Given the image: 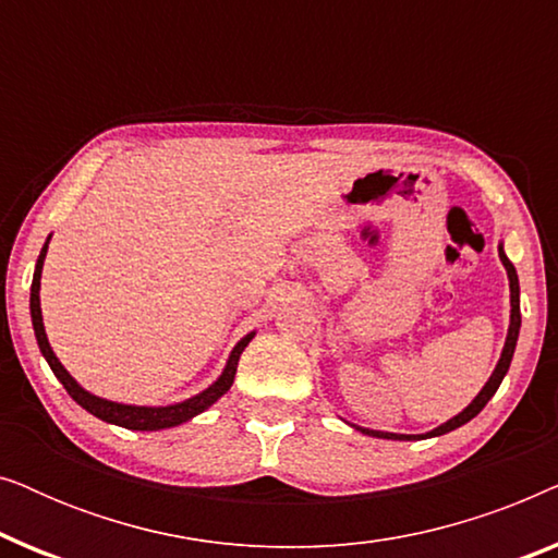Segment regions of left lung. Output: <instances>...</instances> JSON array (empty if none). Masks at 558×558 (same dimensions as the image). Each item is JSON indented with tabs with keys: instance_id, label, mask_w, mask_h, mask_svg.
Instances as JSON below:
<instances>
[{
	"instance_id": "obj_1",
	"label": "left lung",
	"mask_w": 558,
	"mask_h": 558,
	"mask_svg": "<svg viewBox=\"0 0 558 558\" xmlns=\"http://www.w3.org/2000/svg\"><path fill=\"white\" fill-rule=\"evenodd\" d=\"M498 254H500V262L502 266H506L508 271V279H510V327H508V338H506V348H502V355L498 365H495L493 376L487 384L483 386V391H480L475 396V401L470 403L468 409L460 411V414L449 418V422H445L441 426H437V429L426 432V434H391V432H376V429H363V426H355L357 432L368 434V437H378V439H401V441H409V439H426V437H439V434H447L457 429V426L468 424L470 418H475L480 411L485 409V403L493 399L495 391H498V386L502 384V378H506V373L510 368V361H513V353H515V342H518V332H521V287H518V274H515V266L510 264V258L506 256V251H502V246H498Z\"/></svg>"
}]
</instances>
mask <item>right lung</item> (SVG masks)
I'll use <instances>...</instances> for the list:
<instances>
[{"label": "right lung", "mask_w": 558, "mask_h": 558, "mask_svg": "<svg viewBox=\"0 0 558 558\" xmlns=\"http://www.w3.org/2000/svg\"><path fill=\"white\" fill-rule=\"evenodd\" d=\"M48 243L50 239L45 241V246L40 251V256H37V264H35V277H33V287H29V315H33V327H35V338H37V345H40V353L45 355V361L56 373L60 384L68 393H71V399L75 403H81L83 409L88 411V414H94L98 418H104V422L109 424H117V426H124V429H136V432H157V429H170V426H178L182 422H190V418L203 414L205 409L213 407L220 396H223L228 388L233 386V378H235V368H239V357L243 353V348L248 345L251 338H254V332L246 335L239 345L233 348L231 357H228L223 373H220V378L216 384L205 388L203 393L193 396V399L182 401V403H172V407H129V403H117V401H106V399H98V396L88 393L86 388H81L75 384L71 373H68L60 361L52 353L50 342H48V335H45V327H43V312H40V274H43V262H45V254H48Z\"/></svg>", "instance_id": "add662e5"}]
</instances>
